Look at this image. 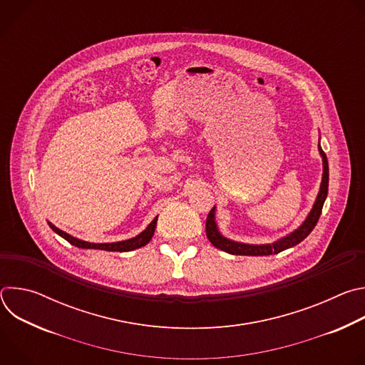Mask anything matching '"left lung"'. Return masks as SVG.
Listing matches in <instances>:
<instances>
[{"instance_id":"left-lung-1","label":"left lung","mask_w":365,"mask_h":365,"mask_svg":"<svg viewBox=\"0 0 365 365\" xmlns=\"http://www.w3.org/2000/svg\"><path fill=\"white\" fill-rule=\"evenodd\" d=\"M319 153L322 155L324 160V175H322V183H321V189L318 193V197L314 203V207H312L310 214L307 215V218L304 220V222L292 234H289L287 237L273 242V244H264V245H251V244H242V242H235L231 241L225 237L221 235V232L217 228L215 224V206L207 214L206 218V237L212 242L214 247L234 254V255H272V254H279L280 251H284L290 247L297 245L299 242H302L310 232L312 230L315 228V225L318 224V220L322 214V207H324V202L327 199L328 195V185H329V166H328V159L327 154L322 150L321 144H319Z\"/></svg>"}]
</instances>
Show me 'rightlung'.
I'll list each match as a JSON object with an SVG mask.
<instances>
[{"label":"right lung","instance_id":"obj_1","mask_svg":"<svg viewBox=\"0 0 365 365\" xmlns=\"http://www.w3.org/2000/svg\"><path fill=\"white\" fill-rule=\"evenodd\" d=\"M155 224H158V217H155L150 224L148 227L141 232L138 234L137 237L134 238H130V240H125V241H118V242H106V244H95V242H86V241H82V240H78L69 234H66L65 231L56 228L53 224L48 222V227L53 230L56 234H59L62 238H65L68 242H71L72 245L75 247H79V248H95V250H103V251H120V252H125V251H133L135 248H140V247H144L153 237L154 234V230H155Z\"/></svg>","mask_w":365,"mask_h":365}]
</instances>
